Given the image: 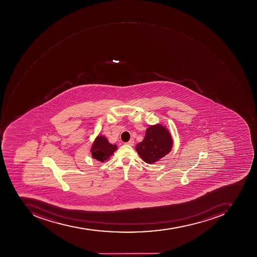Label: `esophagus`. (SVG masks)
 <instances>
[{
	"instance_id": "34e87169",
	"label": "esophagus",
	"mask_w": 257,
	"mask_h": 257,
	"mask_svg": "<svg viewBox=\"0 0 257 257\" xmlns=\"http://www.w3.org/2000/svg\"><path fill=\"white\" fill-rule=\"evenodd\" d=\"M126 144H127V145H131V146H133V145H135V140H134V139H131L129 142H126Z\"/></svg>"
}]
</instances>
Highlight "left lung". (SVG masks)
I'll return each mask as SVG.
<instances>
[{
	"label": "left lung",
	"mask_w": 257,
	"mask_h": 257,
	"mask_svg": "<svg viewBox=\"0 0 257 257\" xmlns=\"http://www.w3.org/2000/svg\"><path fill=\"white\" fill-rule=\"evenodd\" d=\"M173 147V139L167 128L157 124L146 130L144 140L136 146V150L142 160L153 163L168 154Z\"/></svg>",
	"instance_id": "left-lung-1"
}]
</instances>
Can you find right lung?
I'll return each instance as SVG.
<instances>
[{
    "label": "right lung",
    "mask_w": 257,
    "mask_h": 257,
    "mask_svg": "<svg viewBox=\"0 0 257 257\" xmlns=\"http://www.w3.org/2000/svg\"><path fill=\"white\" fill-rule=\"evenodd\" d=\"M117 149L115 145H111L104 136H97L91 147V155L100 162L106 161Z\"/></svg>",
    "instance_id": "right-lung-1"
}]
</instances>
